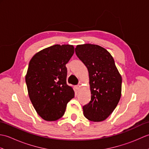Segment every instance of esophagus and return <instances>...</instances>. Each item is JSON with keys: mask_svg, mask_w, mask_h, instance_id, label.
Masks as SVG:
<instances>
[{"mask_svg": "<svg viewBox=\"0 0 149 149\" xmlns=\"http://www.w3.org/2000/svg\"><path fill=\"white\" fill-rule=\"evenodd\" d=\"M81 85H79V84H78V85H77V86H75V90H76L77 91H79L80 90V88H81Z\"/></svg>", "mask_w": 149, "mask_h": 149, "instance_id": "34e87169", "label": "esophagus"}]
</instances>
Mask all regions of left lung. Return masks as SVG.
Returning <instances> with one entry per match:
<instances>
[{"label": "left lung", "mask_w": 149, "mask_h": 149, "mask_svg": "<svg viewBox=\"0 0 149 149\" xmlns=\"http://www.w3.org/2000/svg\"><path fill=\"white\" fill-rule=\"evenodd\" d=\"M75 51L89 73L91 100L83 106L84 115L90 121H103L121 97V75L112 56L103 47L87 43L77 45Z\"/></svg>", "instance_id": "1"}]
</instances>
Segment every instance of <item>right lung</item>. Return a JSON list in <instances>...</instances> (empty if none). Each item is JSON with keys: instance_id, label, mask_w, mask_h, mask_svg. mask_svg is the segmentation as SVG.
Wrapping results in <instances>:
<instances>
[{"instance_id": "right-lung-1", "label": "right lung", "mask_w": 149, "mask_h": 149, "mask_svg": "<svg viewBox=\"0 0 149 149\" xmlns=\"http://www.w3.org/2000/svg\"><path fill=\"white\" fill-rule=\"evenodd\" d=\"M74 53L70 45H54L36 53L26 75L28 93L37 113L46 121L64 115L74 91L66 84V64Z\"/></svg>"}]
</instances>
